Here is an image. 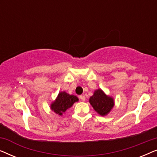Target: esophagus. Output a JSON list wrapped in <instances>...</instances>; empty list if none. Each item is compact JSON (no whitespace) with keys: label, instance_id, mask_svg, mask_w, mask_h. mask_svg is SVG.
Listing matches in <instances>:
<instances>
[{"label":"esophagus","instance_id":"obj_1","mask_svg":"<svg viewBox=\"0 0 157 157\" xmlns=\"http://www.w3.org/2000/svg\"><path fill=\"white\" fill-rule=\"evenodd\" d=\"M79 98H80V99H81V101H84L86 100V97H85L84 95H81V96H79Z\"/></svg>","mask_w":157,"mask_h":157}]
</instances>
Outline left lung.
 <instances>
[{"instance_id": "left-lung-1", "label": "left lung", "mask_w": 157, "mask_h": 157, "mask_svg": "<svg viewBox=\"0 0 157 157\" xmlns=\"http://www.w3.org/2000/svg\"><path fill=\"white\" fill-rule=\"evenodd\" d=\"M89 102L94 110L101 116L106 115L114 105L113 98L106 96L101 89L94 92V95L89 98Z\"/></svg>"}]
</instances>
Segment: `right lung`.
Wrapping results in <instances>:
<instances>
[{"label": "right lung", "instance_id": "add662e5", "mask_svg": "<svg viewBox=\"0 0 157 157\" xmlns=\"http://www.w3.org/2000/svg\"><path fill=\"white\" fill-rule=\"evenodd\" d=\"M77 96L69 95L66 92H60L59 96L54 102L51 104V109L59 115H62L63 113L72 106L76 101H78Z\"/></svg>", "mask_w": 157, "mask_h": 157}]
</instances>
